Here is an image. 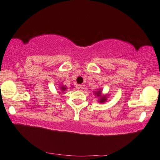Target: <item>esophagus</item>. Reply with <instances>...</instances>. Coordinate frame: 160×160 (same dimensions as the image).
I'll return each instance as SVG.
<instances>
[{
	"instance_id": "34e87169",
	"label": "esophagus",
	"mask_w": 160,
	"mask_h": 160,
	"mask_svg": "<svg viewBox=\"0 0 160 160\" xmlns=\"http://www.w3.org/2000/svg\"><path fill=\"white\" fill-rule=\"evenodd\" d=\"M77 89H78V90H79V91H82V90L84 89V87H83V86H82V85H78Z\"/></svg>"
}]
</instances>
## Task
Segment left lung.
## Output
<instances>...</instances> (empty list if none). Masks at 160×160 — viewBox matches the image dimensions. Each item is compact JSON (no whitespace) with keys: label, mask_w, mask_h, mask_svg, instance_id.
Instances as JSON below:
<instances>
[{"label":"left lung","mask_w":160,"mask_h":160,"mask_svg":"<svg viewBox=\"0 0 160 160\" xmlns=\"http://www.w3.org/2000/svg\"><path fill=\"white\" fill-rule=\"evenodd\" d=\"M102 91L100 90L98 91L97 93H95V94L96 95V96H100V93H101ZM107 100V98H106V96H103V97H101L100 100V102H105Z\"/></svg>","instance_id":"obj_1"}]
</instances>
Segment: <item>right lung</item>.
Listing matches in <instances>:
<instances>
[{
    "instance_id": "obj_1",
    "label": "right lung",
    "mask_w": 160,
    "mask_h": 160,
    "mask_svg": "<svg viewBox=\"0 0 160 160\" xmlns=\"http://www.w3.org/2000/svg\"><path fill=\"white\" fill-rule=\"evenodd\" d=\"M61 89H62V91H64L66 89V87H61Z\"/></svg>"
}]
</instances>
